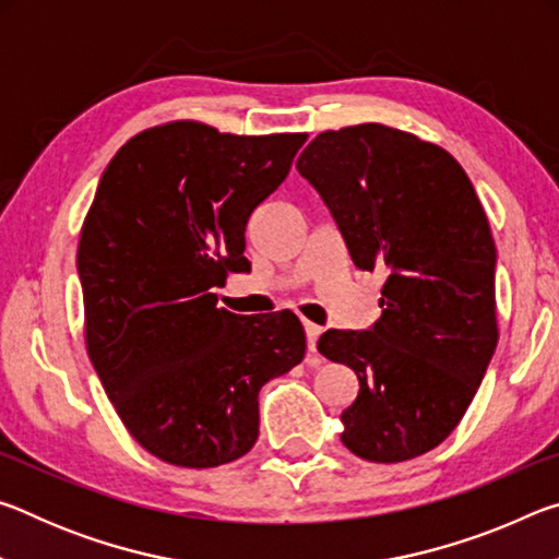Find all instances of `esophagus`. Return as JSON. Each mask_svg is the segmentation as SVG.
<instances>
[{
	"instance_id": "1",
	"label": "esophagus",
	"mask_w": 559,
	"mask_h": 559,
	"mask_svg": "<svg viewBox=\"0 0 559 559\" xmlns=\"http://www.w3.org/2000/svg\"><path fill=\"white\" fill-rule=\"evenodd\" d=\"M302 328H306V337H308V353H316L318 337H320V333H323V328L316 325V323H310V320H306V323H302Z\"/></svg>"
}]
</instances>
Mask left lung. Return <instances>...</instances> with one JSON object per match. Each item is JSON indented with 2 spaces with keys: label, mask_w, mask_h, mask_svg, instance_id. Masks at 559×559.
Listing matches in <instances>:
<instances>
[{
  "label": "left lung",
  "mask_w": 559,
  "mask_h": 559,
  "mask_svg": "<svg viewBox=\"0 0 559 559\" xmlns=\"http://www.w3.org/2000/svg\"><path fill=\"white\" fill-rule=\"evenodd\" d=\"M296 167L355 266L386 271L380 320L318 340L359 380L340 439L374 463L421 456L459 427L498 345L488 216L447 150L380 122L320 132Z\"/></svg>",
  "instance_id": "1"
}]
</instances>
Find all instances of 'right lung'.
Here are the masks:
<instances>
[{"label":"right lung","instance_id":"right-lung-1","mask_svg":"<svg viewBox=\"0 0 559 559\" xmlns=\"http://www.w3.org/2000/svg\"><path fill=\"white\" fill-rule=\"evenodd\" d=\"M306 140L175 120L130 138L100 177L79 241L86 349L130 437L173 466L249 453L261 386L306 355L290 310L236 316L212 293L249 266L246 222Z\"/></svg>","mask_w":559,"mask_h":559}]
</instances>
